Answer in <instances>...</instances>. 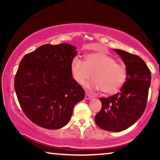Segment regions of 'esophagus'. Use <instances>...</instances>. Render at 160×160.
Listing matches in <instances>:
<instances>
[{
    "instance_id": "1",
    "label": "esophagus",
    "mask_w": 160,
    "mask_h": 160,
    "mask_svg": "<svg viewBox=\"0 0 160 160\" xmlns=\"http://www.w3.org/2000/svg\"><path fill=\"white\" fill-rule=\"evenodd\" d=\"M85 98L86 99H91V98H92V96L90 93L86 92V94H85Z\"/></svg>"
}]
</instances>
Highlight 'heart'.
<instances>
[{
	"instance_id": "heart-1",
	"label": "heart",
	"mask_w": 160,
	"mask_h": 160,
	"mask_svg": "<svg viewBox=\"0 0 160 160\" xmlns=\"http://www.w3.org/2000/svg\"><path fill=\"white\" fill-rule=\"evenodd\" d=\"M72 75L75 80L83 85L90 78L87 86L92 90H101L106 94H113L121 90L128 77L126 66L116 63L112 56L104 53H91L86 56L85 62L75 58L71 64Z\"/></svg>"
}]
</instances>
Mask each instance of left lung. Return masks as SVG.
<instances>
[{
  "mask_svg": "<svg viewBox=\"0 0 160 160\" xmlns=\"http://www.w3.org/2000/svg\"><path fill=\"white\" fill-rule=\"evenodd\" d=\"M126 65L128 77L120 92L99 98L102 109L94 120L100 128L118 132L132 126L142 115L147 106L150 70L142 59L120 49H115Z\"/></svg>",
  "mask_w": 160,
  "mask_h": 160,
  "instance_id": "1",
  "label": "left lung"
}]
</instances>
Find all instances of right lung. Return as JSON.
Wrapping results in <instances>:
<instances>
[{"instance_id": "add662e5", "label": "right lung", "mask_w": 160, "mask_h": 160, "mask_svg": "<svg viewBox=\"0 0 160 160\" xmlns=\"http://www.w3.org/2000/svg\"><path fill=\"white\" fill-rule=\"evenodd\" d=\"M75 49L63 43L44 44L21 60L15 90L23 112L37 126L47 129L65 126L75 105L85 98L84 89L72 75Z\"/></svg>"}]
</instances>
